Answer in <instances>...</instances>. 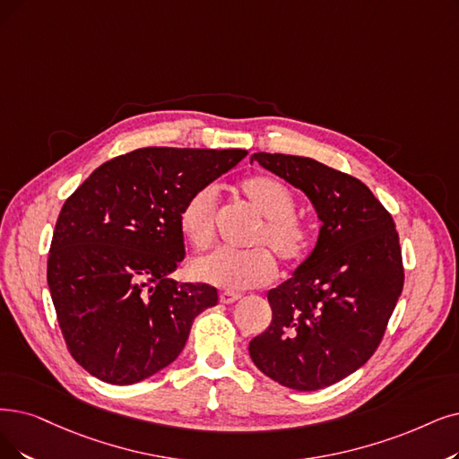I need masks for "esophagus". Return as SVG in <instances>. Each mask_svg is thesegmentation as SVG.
Here are the masks:
<instances>
[{
  "mask_svg": "<svg viewBox=\"0 0 459 459\" xmlns=\"http://www.w3.org/2000/svg\"><path fill=\"white\" fill-rule=\"evenodd\" d=\"M237 299H241V293H237V291H222V293H220V301H222L224 305H231Z\"/></svg>",
  "mask_w": 459,
  "mask_h": 459,
  "instance_id": "34e87169",
  "label": "esophagus"
}]
</instances>
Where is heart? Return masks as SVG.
<instances>
[{
    "label": "heart",
    "mask_w": 459,
    "mask_h": 459,
    "mask_svg": "<svg viewBox=\"0 0 459 459\" xmlns=\"http://www.w3.org/2000/svg\"><path fill=\"white\" fill-rule=\"evenodd\" d=\"M239 192L252 211L262 216L252 245H265L288 265L301 264L310 248V233L293 214L296 199L282 180L271 175H254L241 180ZM216 190L204 186L186 197L178 211V230L185 241L205 250L214 239ZM194 274L201 282L226 290H245L269 284L277 274V264L264 247L248 252L218 250L195 260Z\"/></svg>",
    "instance_id": "b5f03b06"
}]
</instances>
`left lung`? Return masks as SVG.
I'll return each instance as SVG.
<instances>
[{
    "instance_id": "1",
    "label": "left lung",
    "mask_w": 459,
    "mask_h": 459,
    "mask_svg": "<svg viewBox=\"0 0 459 459\" xmlns=\"http://www.w3.org/2000/svg\"><path fill=\"white\" fill-rule=\"evenodd\" d=\"M252 161L301 190L322 226L307 260L267 291L273 318L248 352L282 386L322 390L359 369L386 332L405 279L399 235L361 180L303 156Z\"/></svg>"
}]
</instances>
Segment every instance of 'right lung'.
Wrapping results in <instances>:
<instances>
[{
    "mask_svg": "<svg viewBox=\"0 0 459 459\" xmlns=\"http://www.w3.org/2000/svg\"><path fill=\"white\" fill-rule=\"evenodd\" d=\"M247 154L149 146L105 161L67 197L47 281L69 352L90 375L118 386L152 377L218 303L214 286L171 279L186 254L178 211Z\"/></svg>",
    "mask_w": 459,
    "mask_h": 459,
    "instance_id": "add662e5",
    "label": "right lung"
}]
</instances>
